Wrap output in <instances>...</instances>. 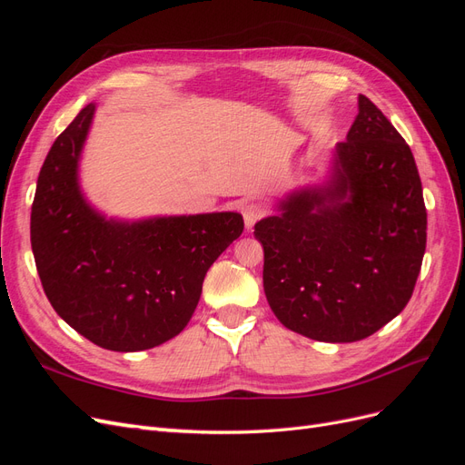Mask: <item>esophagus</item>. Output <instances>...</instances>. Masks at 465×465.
Returning a JSON list of instances; mask_svg holds the SVG:
<instances>
[{
    "mask_svg": "<svg viewBox=\"0 0 465 465\" xmlns=\"http://www.w3.org/2000/svg\"><path fill=\"white\" fill-rule=\"evenodd\" d=\"M265 215V209L262 203H256V202H250L242 207V217H244V227L246 231H252L254 229V224Z\"/></svg>",
    "mask_w": 465,
    "mask_h": 465,
    "instance_id": "34e87169",
    "label": "esophagus"
}]
</instances>
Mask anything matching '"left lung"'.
Instances as JSON below:
<instances>
[{
  "label": "left lung",
  "instance_id": "1",
  "mask_svg": "<svg viewBox=\"0 0 465 465\" xmlns=\"http://www.w3.org/2000/svg\"><path fill=\"white\" fill-rule=\"evenodd\" d=\"M256 223L263 291L291 331L351 343L410 302L427 246V209L413 153L359 94L347 139L326 176L285 193Z\"/></svg>",
  "mask_w": 465,
  "mask_h": 465
}]
</instances>
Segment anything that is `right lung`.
Returning a JSON list of instances; mask_svg holds the SVG:
<instances>
[{
	"label": "right lung",
	"mask_w": 465,
	"mask_h": 465,
	"mask_svg": "<svg viewBox=\"0 0 465 465\" xmlns=\"http://www.w3.org/2000/svg\"><path fill=\"white\" fill-rule=\"evenodd\" d=\"M96 104L83 108L40 168L31 244L58 316L94 345L134 353L173 340L195 311L205 273L242 234L234 211L108 217L81 188Z\"/></svg>",
	"instance_id": "right-lung-1"
}]
</instances>
